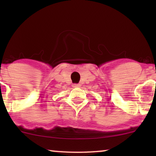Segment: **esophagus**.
I'll list each match as a JSON object with an SVG mask.
<instances>
[{
  "label": "esophagus",
  "mask_w": 156,
  "mask_h": 156,
  "mask_svg": "<svg viewBox=\"0 0 156 156\" xmlns=\"http://www.w3.org/2000/svg\"><path fill=\"white\" fill-rule=\"evenodd\" d=\"M72 86H73L74 88H77V87H80L81 86V84H74Z\"/></svg>",
  "instance_id": "esophagus-1"
}]
</instances>
